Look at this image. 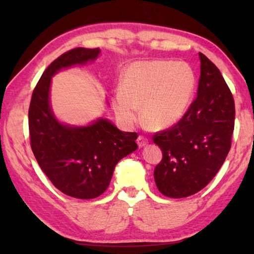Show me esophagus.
<instances>
[{
    "label": "esophagus",
    "instance_id": "esophagus-1",
    "mask_svg": "<svg viewBox=\"0 0 254 254\" xmlns=\"http://www.w3.org/2000/svg\"><path fill=\"white\" fill-rule=\"evenodd\" d=\"M147 143H148L147 137H145L144 135H138V137H137V144H138L139 147L145 146V145H146Z\"/></svg>",
    "mask_w": 254,
    "mask_h": 254
}]
</instances>
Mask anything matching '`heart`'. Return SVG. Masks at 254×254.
<instances>
[{
  "instance_id": "b5f03b06",
  "label": "heart",
  "mask_w": 254,
  "mask_h": 254,
  "mask_svg": "<svg viewBox=\"0 0 254 254\" xmlns=\"http://www.w3.org/2000/svg\"><path fill=\"white\" fill-rule=\"evenodd\" d=\"M195 88V74L185 62L142 61L128 65L113 95L117 117L133 126L142 117L155 128L168 127L185 115Z\"/></svg>"
}]
</instances>
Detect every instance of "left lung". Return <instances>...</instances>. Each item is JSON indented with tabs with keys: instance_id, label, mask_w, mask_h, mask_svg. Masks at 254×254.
Segmentation results:
<instances>
[{
	"instance_id": "left-lung-1",
	"label": "left lung",
	"mask_w": 254,
	"mask_h": 254,
	"mask_svg": "<svg viewBox=\"0 0 254 254\" xmlns=\"http://www.w3.org/2000/svg\"><path fill=\"white\" fill-rule=\"evenodd\" d=\"M197 96L171 127L156 132L163 152L154 178L160 193L180 198L201 191L216 176L231 147L235 100L217 66L199 52Z\"/></svg>"
}]
</instances>
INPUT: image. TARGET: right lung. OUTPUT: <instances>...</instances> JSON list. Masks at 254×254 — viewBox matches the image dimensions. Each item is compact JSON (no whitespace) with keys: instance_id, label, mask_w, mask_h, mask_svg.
<instances>
[{"instance_id":"right-lung-1","label":"right lung","mask_w":254,"mask_h":254,"mask_svg":"<svg viewBox=\"0 0 254 254\" xmlns=\"http://www.w3.org/2000/svg\"><path fill=\"white\" fill-rule=\"evenodd\" d=\"M99 52L98 48H75L56 59L32 91L28 111L30 146L40 168L58 190L84 199L101 195L118 161L137 148V133L122 132L105 119L73 127L52 115L51 76L61 68L95 60Z\"/></svg>"}]
</instances>
